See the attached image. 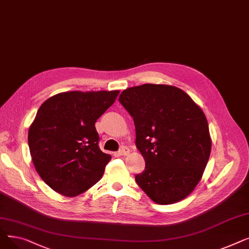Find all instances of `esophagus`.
Returning a JSON list of instances; mask_svg holds the SVG:
<instances>
[{"label": "esophagus", "mask_w": 249, "mask_h": 249, "mask_svg": "<svg viewBox=\"0 0 249 249\" xmlns=\"http://www.w3.org/2000/svg\"><path fill=\"white\" fill-rule=\"evenodd\" d=\"M129 152H130V150L127 146H122L119 149V151H118V154H119V155H128Z\"/></svg>", "instance_id": "obj_1"}]
</instances>
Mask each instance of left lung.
<instances>
[{"label": "left lung", "mask_w": 249, "mask_h": 249, "mask_svg": "<svg viewBox=\"0 0 249 249\" xmlns=\"http://www.w3.org/2000/svg\"><path fill=\"white\" fill-rule=\"evenodd\" d=\"M119 102L132 116L145 168L137 185L160 205L187 198L202 178L212 141L203 110L184 90L145 84L124 89Z\"/></svg>", "instance_id": "1"}]
</instances>
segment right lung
Wrapping results in <instances>:
<instances>
[{
  "mask_svg": "<svg viewBox=\"0 0 249 249\" xmlns=\"http://www.w3.org/2000/svg\"><path fill=\"white\" fill-rule=\"evenodd\" d=\"M119 90L65 91L47 99L29 127L36 172L52 190L75 197L101 179L111 155L99 148L95 123Z\"/></svg>",
  "mask_w": 249,
  "mask_h": 249,
  "instance_id": "1",
  "label": "right lung"
}]
</instances>
